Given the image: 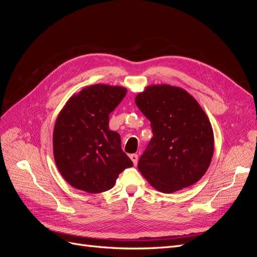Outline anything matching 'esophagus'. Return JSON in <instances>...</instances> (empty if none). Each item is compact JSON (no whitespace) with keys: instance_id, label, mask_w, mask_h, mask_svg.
Segmentation results:
<instances>
[{"instance_id":"1","label":"esophagus","mask_w":257,"mask_h":257,"mask_svg":"<svg viewBox=\"0 0 257 257\" xmlns=\"http://www.w3.org/2000/svg\"><path fill=\"white\" fill-rule=\"evenodd\" d=\"M130 158H131L132 162L134 163V165H136L137 162H138V155H137V154H131Z\"/></svg>"}]
</instances>
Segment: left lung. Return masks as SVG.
Returning <instances> with one entry per match:
<instances>
[{
	"instance_id": "left-lung-1",
	"label": "left lung",
	"mask_w": 257,
	"mask_h": 257,
	"mask_svg": "<svg viewBox=\"0 0 257 257\" xmlns=\"http://www.w3.org/2000/svg\"><path fill=\"white\" fill-rule=\"evenodd\" d=\"M135 103L153 133L138 161L139 172L167 194L196 183L214 150L212 126L197 100L181 88L157 84L139 93Z\"/></svg>"
}]
</instances>
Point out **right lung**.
<instances>
[{
    "label": "right lung",
    "mask_w": 257,
    "mask_h": 257,
    "mask_svg": "<svg viewBox=\"0 0 257 257\" xmlns=\"http://www.w3.org/2000/svg\"><path fill=\"white\" fill-rule=\"evenodd\" d=\"M126 89L108 84L83 88L67 100L53 130V157L60 174L91 194L110 190L133 162L121 149V138L109 130V114Z\"/></svg>",
    "instance_id": "obj_1"
}]
</instances>
